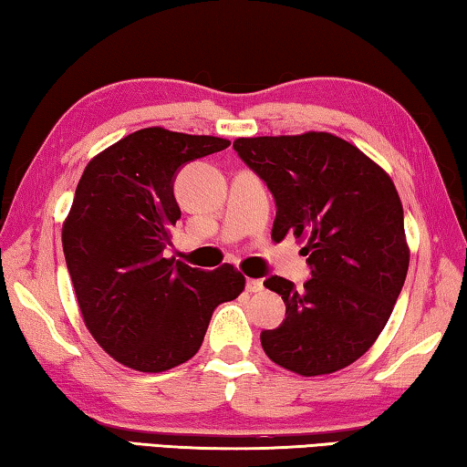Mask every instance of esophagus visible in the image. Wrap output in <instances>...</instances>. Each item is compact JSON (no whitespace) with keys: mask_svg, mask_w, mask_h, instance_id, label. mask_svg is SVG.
<instances>
[{"mask_svg":"<svg viewBox=\"0 0 467 467\" xmlns=\"http://www.w3.org/2000/svg\"><path fill=\"white\" fill-rule=\"evenodd\" d=\"M247 291H249V293H262V291H264V280L249 278V280H247Z\"/></svg>","mask_w":467,"mask_h":467,"instance_id":"34e87169","label":"esophagus"}]
</instances>
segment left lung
Instances as JSON below:
<instances>
[{
  "mask_svg": "<svg viewBox=\"0 0 467 467\" xmlns=\"http://www.w3.org/2000/svg\"><path fill=\"white\" fill-rule=\"evenodd\" d=\"M233 147L276 199L272 239L306 241L312 278L303 288L265 280L286 317L262 332V347L299 376L338 372L358 361L387 327L401 293L410 245L390 176L332 132L241 137Z\"/></svg>",
  "mask_w": 467,
  "mask_h": 467,
  "instance_id": "8db88e82",
  "label": "left lung"
}]
</instances>
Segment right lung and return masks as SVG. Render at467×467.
Masks as SVG:
<instances>
[{
    "label": "right lung",
    "mask_w": 467,
    "mask_h": 467,
    "mask_svg": "<svg viewBox=\"0 0 467 467\" xmlns=\"http://www.w3.org/2000/svg\"><path fill=\"white\" fill-rule=\"evenodd\" d=\"M228 139L161 127L130 132L88 161L62 226V245L85 327L118 364L166 372L203 343L220 303L245 276L231 264L203 272L164 257L181 218L172 184L191 160Z\"/></svg>",
    "instance_id": "right-lung-1"
}]
</instances>
